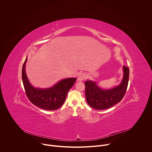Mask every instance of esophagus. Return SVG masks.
<instances>
[{"label": "esophagus", "instance_id": "obj_1", "mask_svg": "<svg viewBox=\"0 0 152 152\" xmlns=\"http://www.w3.org/2000/svg\"><path fill=\"white\" fill-rule=\"evenodd\" d=\"M86 78H87V76L85 74L81 73L79 74L78 77V81H84L86 79Z\"/></svg>", "mask_w": 152, "mask_h": 152}]
</instances>
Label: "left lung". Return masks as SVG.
Masks as SVG:
<instances>
[{
	"instance_id": "8db88e82",
	"label": "left lung",
	"mask_w": 152,
	"mask_h": 152,
	"mask_svg": "<svg viewBox=\"0 0 152 152\" xmlns=\"http://www.w3.org/2000/svg\"><path fill=\"white\" fill-rule=\"evenodd\" d=\"M123 71V78L121 84L110 90L101 89L92 81H86V97L88 105L96 110H104L121 101L127 88L129 68L124 65Z\"/></svg>"
}]
</instances>
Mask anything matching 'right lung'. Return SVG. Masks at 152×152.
<instances>
[{
    "instance_id": "1",
    "label": "right lung",
    "mask_w": 152,
    "mask_h": 152,
    "mask_svg": "<svg viewBox=\"0 0 152 152\" xmlns=\"http://www.w3.org/2000/svg\"><path fill=\"white\" fill-rule=\"evenodd\" d=\"M26 61L27 58L23 65L22 77L25 93L29 101L36 106L47 110H55L61 107L77 78L62 80L50 88H35L29 82L25 72Z\"/></svg>"
}]
</instances>
